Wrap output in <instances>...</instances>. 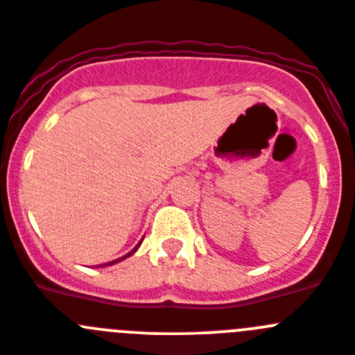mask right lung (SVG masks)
Masks as SVG:
<instances>
[{
	"mask_svg": "<svg viewBox=\"0 0 355 355\" xmlns=\"http://www.w3.org/2000/svg\"><path fill=\"white\" fill-rule=\"evenodd\" d=\"M139 245H140V243H139ZM139 245L135 247V249H133V250H131V252H130V254H126V256H122V258L115 259V261H110V263H105V266H108V265H114V263H119V261H122V259H124V258H128V256H131V254H133V252H135V250L139 249Z\"/></svg>",
	"mask_w": 355,
	"mask_h": 355,
	"instance_id": "add662e5",
	"label": "right lung"
}]
</instances>
